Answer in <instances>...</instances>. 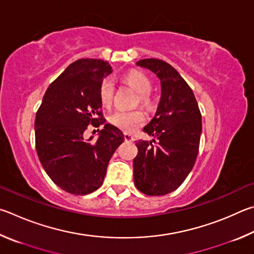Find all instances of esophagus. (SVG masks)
Masks as SVG:
<instances>
[{"label": "esophagus", "instance_id": "1", "mask_svg": "<svg viewBox=\"0 0 254 254\" xmlns=\"http://www.w3.org/2000/svg\"><path fill=\"white\" fill-rule=\"evenodd\" d=\"M124 137H125V140H126V141H132V140H134V137H132L130 134H128V132H125Z\"/></svg>", "mask_w": 254, "mask_h": 254}]
</instances>
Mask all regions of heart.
<instances>
[{
  "mask_svg": "<svg viewBox=\"0 0 254 254\" xmlns=\"http://www.w3.org/2000/svg\"><path fill=\"white\" fill-rule=\"evenodd\" d=\"M124 81L137 92V98H138L137 100L140 104L145 106L152 104L153 99L149 95L150 89H152V80L149 79L147 74L138 70L128 71L127 73L124 74ZM113 81L109 78L102 80L99 89H98V97H99L102 106L110 107L111 102H113ZM109 120L114 126L118 127L119 129L126 132H131L144 124L145 115L140 110H118L110 116Z\"/></svg>",
  "mask_w": 254,
  "mask_h": 254,
  "instance_id": "1",
  "label": "heart"
}]
</instances>
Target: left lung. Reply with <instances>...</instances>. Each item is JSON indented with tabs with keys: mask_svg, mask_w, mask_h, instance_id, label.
I'll list each match as a JSON object with an SVG mask.
<instances>
[{
	"mask_svg": "<svg viewBox=\"0 0 254 254\" xmlns=\"http://www.w3.org/2000/svg\"><path fill=\"white\" fill-rule=\"evenodd\" d=\"M137 65L161 80L162 97L154 118L143 128L152 140H136L134 181L144 194L158 196L177 190L196 161L202 134V116L192 89L177 70L158 59Z\"/></svg>",
	"mask_w": 254,
	"mask_h": 254,
	"instance_id": "left-lung-1",
	"label": "left lung"
}]
</instances>
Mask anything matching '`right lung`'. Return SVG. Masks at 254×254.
Returning a JSON list of instances; mask_svg holds the SVG:
<instances>
[{
  "instance_id": "right-lung-1",
  "label": "right lung",
  "mask_w": 254,
  "mask_h": 254,
  "mask_svg": "<svg viewBox=\"0 0 254 254\" xmlns=\"http://www.w3.org/2000/svg\"><path fill=\"white\" fill-rule=\"evenodd\" d=\"M113 72L107 61L71 64L44 93L35 116V148L49 177L65 192L86 195L104 183L107 166L125 140L123 131L105 124L98 89ZM89 123L105 124L96 142L84 140Z\"/></svg>"
}]
</instances>
